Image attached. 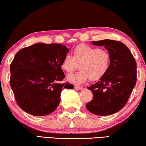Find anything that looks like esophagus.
<instances>
[{
  "label": "esophagus",
  "mask_w": 146,
  "mask_h": 146,
  "mask_svg": "<svg viewBox=\"0 0 146 146\" xmlns=\"http://www.w3.org/2000/svg\"><path fill=\"white\" fill-rule=\"evenodd\" d=\"M75 89L78 90V91H82V90L83 89V87H78V86H75Z\"/></svg>",
  "instance_id": "esophagus-1"
}]
</instances>
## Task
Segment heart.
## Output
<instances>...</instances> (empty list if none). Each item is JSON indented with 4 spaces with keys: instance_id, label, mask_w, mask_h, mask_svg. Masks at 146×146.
Wrapping results in <instances>:
<instances>
[{
    "instance_id": "heart-1",
    "label": "heart",
    "mask_w": 146,
    "mask_h": 146,
    "mask_svg": "<svg viewBox=\"0 0 146 146\" xmlns=\"http://www.w3.org/2000/svg\"><path fill=\"white\" fill-rule=\"evenodd\" d=\"M110 64V55L107 51L96 47L81 44L74 49L73 56L65 55L61 63V69L71 73L80 66L79 72L71 74L67 80L75 85H81L90 79L97 81L108 72Z\"/></svg>"
}]
</instances>
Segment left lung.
Returning a JSON list of instances; mask_svg holds the SVG:
<instances>
[{
    "mask_svg": "<svg viewBox=\"0 0 146 146\" xmlns=\"http://www.w3.org/2000/svg\"><path fill=\"white\" fill-rule=\"evenodd\" d=\"M104 46L110 55L108 72L87 89L93 94L86 104L91 113L98 116L113 114L125 106L136 83V63L132 53L123 43L111 40L92 42Z\"/></svg>",
    "mask_w": 146,
    "mask_h": 146,
    "instance_id": "1",
    "label": "left lung"
}]
</instances>
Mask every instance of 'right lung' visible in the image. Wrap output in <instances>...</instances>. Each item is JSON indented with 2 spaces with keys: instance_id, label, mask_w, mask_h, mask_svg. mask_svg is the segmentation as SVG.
<instances>
[{
  "instance_id": "right-lung-1",
  "label": "right lung",
  "mask_w": 146,
  "mask_h": 146,
  "mask_svg": "<svg viewBox=\"0 0 146 146\" xmlns=\"http://www.w3.org/2000/svg\"><path fill=\"white\" fill-rule=\"evenodd\" d=\"M69 52L60 44L37 43L16 53L11 65L10 84L24 111L37 116L52 113L63 88L73 89L72 84L60 83L65 78L61 63Z\"/></svg>"
}]
</instances>
